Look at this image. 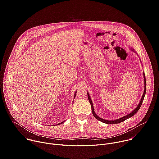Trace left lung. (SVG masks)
<instances>
[{
	"mask_svg": "<svg viewBox=\"0 0 159 159\" xmlns=\"http://www.w3.org/2000/svg\"><path fill=\"white\" fill-rule=\"evenodd\" d=\"M132 51L135 52L134 51V49H131ZM143 77H144V92H143V94L142 95V97L141 98V100L139 103V104L137 105L135 109H134V110L133 111H132L130 113L128 114L126 116H124L119 119H115V120H106V119H103L101 117H100L98 116H97L96 113H95V111H94V108H93V103H92V102L91 100V97L89 95V92H88V99H89V101L91 103V108H92V114L93 115V116L98 120L103 122V123H105V124H118V123H120L121 122H123L125 120L132 117L134 115H135L136 114V112L139 110V109L140 108L141 106V104L143 103V101L144 100V96H145V93H146V78H145V75H144V72H143Z\"/></svg>",
	"mask_w": 159,
	"mask_h": 159,
	"instance_id": "left-lung-1",
	"label": "left lung"
}]
</instances>
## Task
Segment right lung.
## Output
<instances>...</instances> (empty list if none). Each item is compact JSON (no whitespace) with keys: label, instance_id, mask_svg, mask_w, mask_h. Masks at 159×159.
Instances as JSON below:
<instances>
[{"label":"right lung","instance_id":"obj_1","mask_svg":"<svg viewBox=\"0 0 159 159\" xmlns=\"http://www.w3.org/2000/svg\"><path fill=\"white\" fill-rule=\"evenodd\" d=\"M76 92H75V95H74V98H75V96H76ZM66 121V120H65ZM65 121H63V122H61V123H59V124H56V125H59V124H62V123H64Z\"/></svg>","mask_w":159,"mask_h":159}]
</instances>
